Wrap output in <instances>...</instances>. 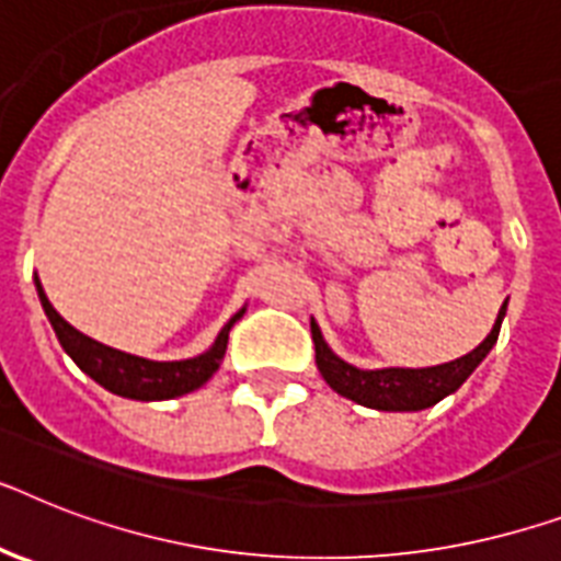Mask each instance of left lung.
<instances>
[{
    "label": "left lung",
    "instance_id": "left-lung-1",
    "mask_svg": "<svg viewBox=\"0 0 561 561\" xmlns=\"http://www.w3.org/2000/svg\"><path fill=\"white\" fill-rule=\"evenodd\" d=\"M507 313V302L502 305V311L495 317L493 331L484 336V343L476 345L470 354H463L458 359L440 363V366L426 368H357L352 363H345L343 357H336L331 352V345L325 343L320 325L311 317V336L313 348H317V368L325 377V383L343 394V398L354 400L359 407L377 409V412H421L444 398L455 394L467 383V377L481 366V359L493 352L499 331H502V320Z\"/></svg>",
    "mask_w": 561,
    "mask_h": 561
}]
</instances>
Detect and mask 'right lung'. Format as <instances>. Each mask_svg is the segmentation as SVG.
<instances>
[{"label":"right lung","mask_w":561,"mask_h":561,"mask_svg":"<svg viewBox=\"0 0 561 561\" xmlns=\"http://www.w3.org/2000/svg\"><path fill=\"white\" fill-rule=\"evenodd\" d=\"M34 285L36 294H39V302H43L45 317H48L54 334H57L59 345H62V352L75 359L77 366L83 368L94 383H100L106 391H112V394H121V398L129 400H172L202 389L209 377L216 375L221 359H225L230 328L236 325V320L244 317V308L236 317H230V322L218 331L216 343L209 345L204 354H198V357L161 363V359H147L117 352L112 345H103L98 340L85 336L83 331H77L75 325H68L59 317L57 308L45 296L43 282L36 279V276Z\"/></svg>","instance_id":"add662e5"}]
</instances>
